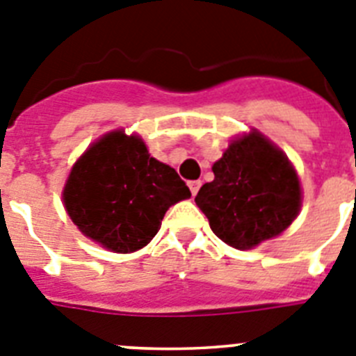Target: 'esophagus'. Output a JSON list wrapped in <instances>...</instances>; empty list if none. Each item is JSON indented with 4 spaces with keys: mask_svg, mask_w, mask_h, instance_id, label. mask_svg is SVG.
<instances>
[{
    "mask_svg": "<svg viewBox=\"0 0 356 356\" xmlns=\"http://www.w3.org/2000/svg\"><path fill=\"white\" fill-rule=\"evenodd\" d=\"M187 185H188V188H191L193 196H196L197 191H200V187H201V181L200 180H191Z\"/></svg>",
    "mask_w": 356,
    "mask_h": 356,
    "instance_id": "1",
    "label": "esophagus"
}]
</instances>
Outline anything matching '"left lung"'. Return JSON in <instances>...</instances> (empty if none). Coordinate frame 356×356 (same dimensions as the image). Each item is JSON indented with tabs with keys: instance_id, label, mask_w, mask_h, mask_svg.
<instances>
[{
	"instance_id": "8db88e82",
	"label": "left lung",
	"mask_w": 356,
	"mask_h": 356,
	"mask_svg": "<svg viewBox=\"0 0 356 356\" xmlns=\"http://www.w3.org/2000/svg\"><path fill=\"white\" fill-rule=\"evenodd\" d=\"M212 171L213 180L194 201L228 246H259L287 229L300 213L298 172L284 151L259 131L232 140Z\"/></svg>"
}]
</instances>
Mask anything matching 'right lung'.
Segmentation results:
<instances>
[{
	"mask_svg": "<svg viewBox=\"0 0 356 356\" xmlns=\"http://www.w3.org/2000/svg\"><path fill=\"white\" fill-rule=\"evenodd\" d=\"M64 205L85 237L131 253L156 235L168 209L191 197L178 172L149 156L139 135L110 131L72 165Z\"/></svg>",
	"mask_w": 356,
	"mask_h": 356,
	"instance_id": "1",
	"label": "right lung"
}]
</instances>
